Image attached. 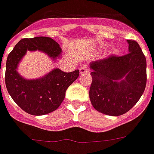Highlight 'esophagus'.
Listing matches in <instances>:
<instances>
[{
	"label": "esophagus",
	"mask_w": 154,
	"mask_h": 154,
	"mask_svg": "<svg viewBox=\"0 0 154 154\" xmlns=\"http://www.w3.org/2000/svg\"><path fill=\"white\" fill-rule=\"evenodd\" d=\"M79 71H80V75H83L84 73L89 72V70H88V68L86 65H82L80 66V69H79Z\"/></svg>",
	"instance_id": "34e87169"
}]
</instances>
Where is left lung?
Listing matches in <instances>:
<instances>
[{
  "label": "left lung",
  "mask_w": 154,
  "mask_h": 154,
  "mask_svg": "<svg viewBox=\"0 0 154 154\" xmlns=\"http://www.w3.org/2000/svg\"><path fill=\"white\" fill-rule=\"evenodd\" d=\"M128 53L91 62L92 82L89 98L98 112L119 116L141 97L146 86V58L138 43L127 40Z\"/></svg>",
  "instance_id": "1"
}]
</instances>
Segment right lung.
<instances>
[{"instance_id":"obj_1","label":"right lung","mask_w":154,"mask_h":154,"mask_svg":"<svg viewBox=\"0 0 154 154\" xmlns=\"http://www.w3.org/2000/svg\"><path fill=\"white\" fill-rule=\"evenodd\" d=\"M27 51L43 52L56 62L62 57V48L49 37L23 39L7 57L5 85L9 94L26 113L35 116L45 115L59 107L68 87L79 75V70L64 72L59 68H54L40 78H24L18 72V67Z\"/></svg>"}]
</instances>
